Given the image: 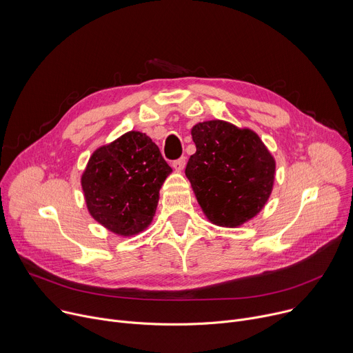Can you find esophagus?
<instances>
[{
  "mask_svg": "<svg viewBox=\"0 0 353 353\" xmlns=\"http://www.w3.org/2000/svg\"><path fill=\"white\" fill-rule=\"evenodd\" d=\"M185 157H181V158H179V159H176L174 162H173V168H174V170L176 172H181L183 169H184V166H185Z\"/></svg>",
  "mask_w": 353,
  "mask_h": 353,
  "instance_id": "obj_1",
  "label": "esophagus"
}]
</instances>
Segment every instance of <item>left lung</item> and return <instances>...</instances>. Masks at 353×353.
I'll return each instance as SVG.
<instances>
[{"mask_svg":"<svg viewBox=\"0 0 353 353\" xmlns=\"http://www.w3.org/2000/svg\"><path fill=\"white\" fill-rule=\"evenodd\" d=\"M195 154L185 176L207 219L237 228L267 204L275 180V159L250 128L210 120L191 128Z\"/></svg>","mask_w":353,"mask_h":353,"instance_id":"1","label":"left lung"}]
</instances>
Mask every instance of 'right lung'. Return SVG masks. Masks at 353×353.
<instances>
[{"mask_svg": "<svg viewBox=\"0 0 353 353\" xmlns=\"http://www.w3.org/2000/svg\"><path fill=\"white\" fill-rule=\"evenodd\" d=\"M170 173L158 145L143 132L128 131L89 158L81 177L88 211L114 234H138L152 222Z\"/></svg>", "mask_w": 353, "mask_h": 353, "instance_id": "obj_1", "label": "right lung"}]
</instances>
